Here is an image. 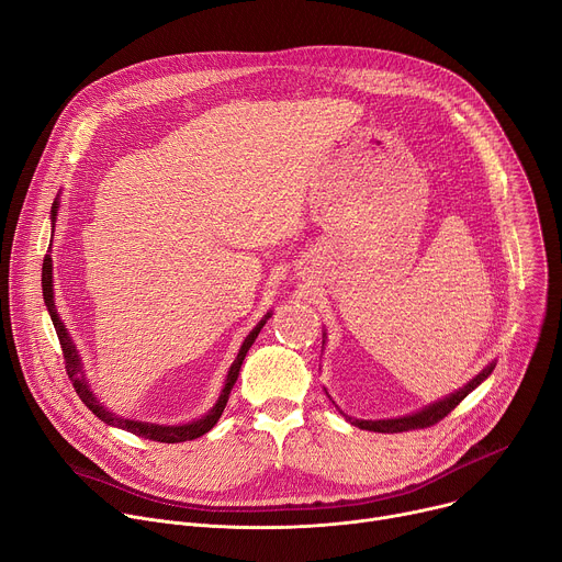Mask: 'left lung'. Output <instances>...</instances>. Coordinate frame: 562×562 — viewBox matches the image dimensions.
Wrapping results in <instances>:
<instances>
[{
	"mask_svg": "<svg viewBox=\"0 0 562 562\" xmlns=\"http://www.w3.org/2000/svg\"><path fill=\"white\" fill-rule=\"evenodd\" d=\"M493 369H495V364L486 367L477 378L470 380V382L463 386V390H459L457 394H452V396H448V398H443V401H439V403H435V405H429V407H425L423 412H416V414H412V416L386 418V420H358V418H351V416H347V418L351 420V425H356V427H360V429L382 431V435H394V431H409V429L431 427V425H437L439 420H443V418L474 390V386H477L480 382H484V380L491 375Z\"/></svg>",
	"mask_w": 562,
	"mask_h": 562,
	"instance_id": "1",
	"label": "left lung"
}]
</instances>
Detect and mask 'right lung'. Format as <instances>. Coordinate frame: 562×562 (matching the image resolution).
I'll return each instance as SVG.
<instances>
[{
	"label": "right lung",
	"instance_id": "add662e5",
	"mask_svg": "<svg viewBox=\"0 0 562 562\" xmlns=\"http://www.w3.org/2000/svg\"><path fill=\"white\" fill-rule=\"evenodd\" d=\"M56 211H58V206H56V202H54V206H52V215H54V218H56ZM42 294H45L47 311H49V315H52L56 335H58V339H60V349H63L67 375H69V380L74 382V390H76V394L80 396V401H82L85 405H88V407L92 409V414H97L103 423L114 425V427H121V429H127V431H133V435L142 437V439H150V441H159V443H180V441L198 439V437L206 435V431H209L215 423H218V418H221V414H223V409H225V405H227V401H229L232 386H234V382H236V378H238L240 364H243V360H245L249 347L254 344V339L258 337V333H261L266 319L270 317V315H266V319H263L261 324H258V326L247 335V339L243 341V347H240V351H238V358L234 360V364H232V369H229V375H227V382H225V390H223L218 403H215V407H213L204 418L193 420V423H189V425H168V427H164V425H150V423H139V420L114 416L112 412L103 409V405L97 403V398H94L92 392L88 390V384H85L82 378H78V373H80V360H78V356H76L74 344H71V339H69V335H67V330H65L60 317L56 315V306H54V279H52V256H49V254L45 256V263H42Z\"/></svg>",
	"mask_w": 562,
	"mask_h": 562
}]
</instances>
